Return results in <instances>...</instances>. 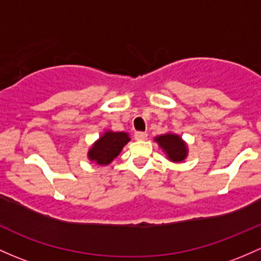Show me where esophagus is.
<instances>
[{
	"label": "esophagus",
	"mask_w": 261,
	"mask_h": 261,
	"mask_svg": "<svg viewBox=\"0 0 261 261\" xmlns=\"http://www.w3.org/2000/svg\"><path fill=\"white\" fill-rule=\"evenodd\" d=\"M148 137V134L145 133V132H137L136 134H134V138L137 139V141H145Z\"/></svg>",
	"instance_id": "34e87169"
}]
</instances>
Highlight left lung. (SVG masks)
I'll return each mask as SVG.
<instances>
[{
  "instance_id": "left-lung-1",
  "label": "left lung",
  "mask_w": 261,
  "mask_h": 261,
  "mask_svg": "<svg viewBox=\"0 0 261 261\" xmlns=\"http://www.w3.org/2000/svg\"><path fill=\"white\" fill-rule=\"evenodd\" d=\"M154 142L158 143L167 158L173 163H181L187 159L188 153H189L188 144L179 134L168 132V133L156 136Z\"/></svg>"
}]
</instances>
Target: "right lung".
I'll list each match as a JSON object with an SVG mask.
<instances>
[{"label": "right lung", "instance_id": "add662e5", "mask_svg": "<svg viewBox=\"0 0 261 261\" xmlns=\"http://www.w3.org/2000/svg\"><path fill=\"white\" fill-rule=\"evenodd\" d=\"M129 141V134L125 132H113L108 129L102 133V136L91 145L87 156L92 163L106 167L119 155L123 147Z\"/></svg>", "mask_w": 261, "mask_h": 261}]
</instances>
